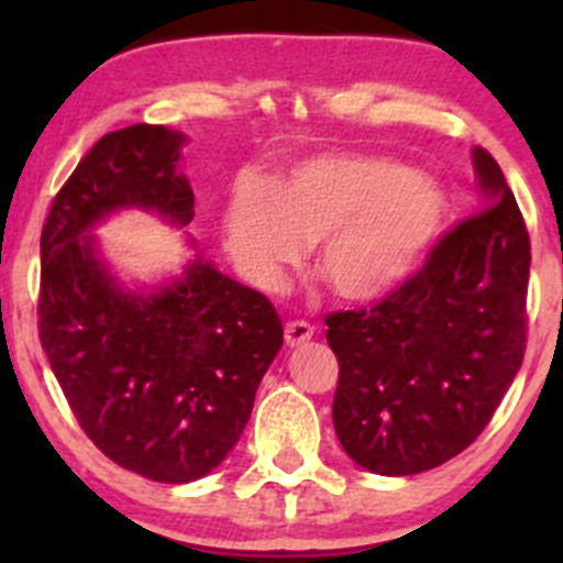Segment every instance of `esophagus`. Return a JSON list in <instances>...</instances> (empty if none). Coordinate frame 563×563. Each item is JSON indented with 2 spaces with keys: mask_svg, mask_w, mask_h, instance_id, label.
<instances>
[{
  "mask_svg": "<svg viewBox=\"0 0 563 563\" xmlns=\"http://www.w3.org/2000/svg\"><path fill=\"white\" fill-rule=\"evenodd\" d=\"M313 338V327L308 321H288L286 323V343L291 345H302Z\"/></svg>",
  "mask_w": 563,
  "mask_h": 563,
  "instance_id": "1",
  "label": "esophagus"
}]
</instances>
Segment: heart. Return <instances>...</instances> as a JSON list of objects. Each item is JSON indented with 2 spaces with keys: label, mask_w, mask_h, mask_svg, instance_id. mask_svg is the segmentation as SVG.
<instances>
[{
  "label": "heart",
  "mask_w": 563,
  "mask_h": 563,
  "mask_svg": "<svg viewBox=\"0 0 563 563\" xmlns=\"http://www.w3.org/2000/svg\"><path fill=\"white\" fill-rule=\"evenodd\" d=\"M446 201L419 172L382 155L305 157L269 185L240 179L223 209V245L247 283L280 288L313 242L338 297L373 299L413 269L444 223Z\"/></svg>",
  "instance_id": "heart-1"
}]
</instances>
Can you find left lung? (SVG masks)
<instances>
[{"mask_svg": "<svg viewBox=\"0 0 563 563\" xmlns=\"http://www.w3.org/2000/svg\"><path fill=\"white\" fill-rule=\"evenodd\" d=\"M482 212L371 310L327 316L332 422L362 468L411 476L460 455L523 365L531 245L498 163L471 152Z\"/></svg>", "mask_w": 563, "mask_h": 563, "instance_id": "left-lung-1", "label": "left lung"}]
</instances>
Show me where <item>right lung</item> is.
Wrapping results in <instances>:
<instances>
[{"mask_svg":"<svg viewBox=\"0 0 563 563\" xmlns=\"http://www.w3.org/2000/svg\"><path fill=\"white\" fill-rule=\"evenodd\" d=\"M185 141L163 124L103 135L56 192L40 236L37 327L56 382L106 457L166 485L223 463L283 345L269 299L223 275L192 240L179 277L141 288L113 275L95 240L119 209L190 223Z\"/></svg>","mask_w":563,"mask_h":563,"instance_id":"1","label":"right lung"}]
</instances>
